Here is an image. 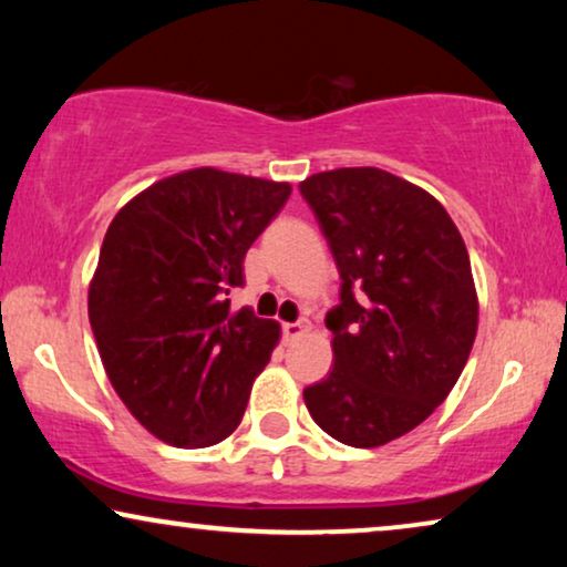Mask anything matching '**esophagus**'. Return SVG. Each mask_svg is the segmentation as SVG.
<instances>
[{"label":"esophagus","mask_w":567,"mask_h":567,"mask_svg":"<svg viewBox=\"0 0 567 567\" xmlns=\"http://www.w3.org/2000/svg\"><path fill=\"white\" fill-rule=\"evenodd\" d=\"M309 330V322L307 320H299V322H284V338L286 340H293L299 336H305Z\"/></svg>","instance_id":"1"}]
</instances>
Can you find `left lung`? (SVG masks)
Returning <instances> with one entry per match:
<instances>
[{"mask_svg": "<svg viewBox=\"0 0 567 567\" xmlns=\"http://www.w3.org/2000/svg\"><path fill=\"white\" fill-rule=\"evenodd\" d=\"M340 274L332 371L305 390L340 444L374 449L421 425L460 379L477 332L470 255L431 193L377 167L299 183Z\"/></svg>", "mask_w": 567, "mask_h": 567, "instance_id": "obj_1", "label": "left lung"}]
</instances>
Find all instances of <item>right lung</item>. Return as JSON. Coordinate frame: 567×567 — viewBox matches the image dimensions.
I'll use <instances>...</instances> for the list:
<instances>
[{
  "mask_svg": "<svg viewBox=\"0 0 567 567\" xmlns=\"http://www.w3.org/2000/svg\"><path fill=\"white\" fill-rule=\"evenodd\" d=\"M289 196V183L198 167L150 185L107 227L90 324L113 390L165 444L214 446L243 421L281 328L231 312L229 291Z\"/></svg>",
  "mask_w": 567,
  "mask_h": 567,
  "instance_id": "1",
  "label": "right lung"
}]
</instances>
